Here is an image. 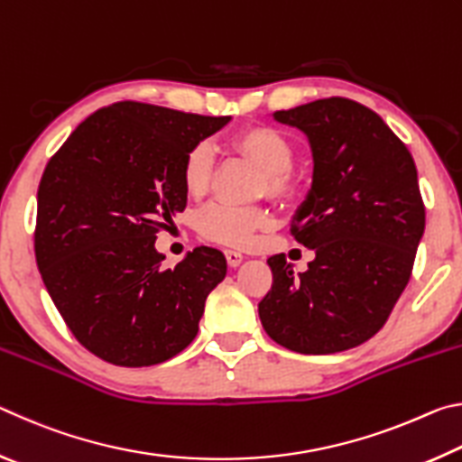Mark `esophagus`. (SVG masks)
<instances>
[{
  "label": "esophagus",
  "instance_id": "1",
  "mask_svg": "<svg viewBox=\"0 0 462 462\" xmlns=\"http://www.w3.org/2000/svg\"><path fill=\"white\" fill-rule=\"evenodd\" d=\"M226 261H228L230 267H238V264L245 261V256H242V253H238V250H226Z\"/></svg>",
  "mask_w": 462,
  "mask_h": 462
}]
</instances>
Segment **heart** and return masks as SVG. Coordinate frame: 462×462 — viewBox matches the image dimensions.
Here are the masks:
<instances>
[{"instance_id": "b5f03b06", "label": "heart", "mask_w": 462, "mask_h": 462, "mask_svg": "<svg viewBox=\"0 0 462 462\" xmlns=\"http://www.w3.org/2000/svg\"><path fill=\"white\" fill-rule=\"evenodd\" d=\"M234 146L246 154L264 173V191L273 198H287L293 191L289 171L293 167L295 151L289 140L269 126H253L242 130L234 138ZM214 156L208 144H195L183 156L181 181L185 191L198 198L208 189L212 177ZM269 224L263 208H238L228 203H212L195 217L199 234L216 245L242 248L253 242L254 234Z\"/></svg>"}]
</instances>
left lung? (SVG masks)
Returning <instances> with one entry per match:
<instances>
[{"label":"left lung","mask_w":462,"mask_h":462,"mask_svg":"<svg viewBox=\"0 0 462 462\" xmlns=\"http://www.w3.org/2000/svg\"><path fill=\"white\" fill-rule=\"evenodd\" d=\"M273 120L308 138L314 171L291 232L316 259L295 275L283 254L271 256L261 324L293 353H342L381 330L410 281L426 228L416 162L356 101L318 99Z\"/></svg>","instance_id":"obj_1"}]
</instances>
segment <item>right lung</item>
Here are the masks:
<instances>
[{
	"label": "right lung",
	"instance_id": "add662e5",
	"mask_svg": "<svg viewBox=\"0 0 462 462\" xmlns=\"http://www.w3.org/2000/svg\"><path fill=\"white\" fill-rule=\"evenodd\" d=\"M230 120L120 101L81 122L49 161L38 187L36 263L89 353L151 366L198 336L226 256L198 246L165 267L154 240L187 206L183 156Z\"/></svg>",
	"mask_w": 462,
	"mask_h": 462
}]
</instances>
